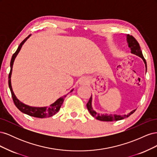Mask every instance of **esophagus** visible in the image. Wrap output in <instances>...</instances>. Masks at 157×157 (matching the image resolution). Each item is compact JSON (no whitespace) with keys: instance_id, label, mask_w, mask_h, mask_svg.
I'll use <instances>...</instances> for the list:
<instances>
[{"instance_id":"1","label":"esophagus","mask_w":157,"mask_h":157,"mask_svg":"<svg viewBox=\"0 0 157 157\" xmlns=\"http://www.w3.org/2000/svg\"><path fill=\"white\" fill-rule=\"evenodd\" d=\"M80 84L81 85H86L88 83V80L86 78H82L80 80Z\"/></svg>"}]
</instances>
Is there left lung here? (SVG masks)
I'll use <instances>...</instances> for the list:
<instances>
[{"mask_svg": "<svg viewBox=\"0 0 157 157\" xmlns=\"http://www.w3.org/2000/svg\"><path fill=\"white\" fill-rule=\"evenodd\" d=\"M127 42L128 44V46L130 48L131 50V53L134 54L137 56L140 57V58H142V59L144 60V63L145 64V67L147 68V63L146 61L144 58V57L142 54V52L141 50L140 44L138 43V42L136 40V39L135 38L130 35H127ZM86 107L88 111L90 112V113L91 114V115L94 117H95L96 119L101 121H107V122H109V121H120L122 119H124V118L128 117L129 116H130L132 114L134 113L136 111L135 110H133L132 111H131L129 114L128 115H103V114H99L96 113L94 109L92 107V96L90 97L88 102L86 104Z\"/></svg>", "mask_w": 157, "mask_h": 157, "instance_id": "left-lung-1", "label": "left lung"}]
</instances>
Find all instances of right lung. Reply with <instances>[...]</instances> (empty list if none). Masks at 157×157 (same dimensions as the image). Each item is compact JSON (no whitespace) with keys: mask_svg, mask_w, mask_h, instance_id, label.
Masks as SVG:
<instances>
[{"mask_svg":"<svg viewBox=\"0 0 157 157\" xmlns=\"http://www.w3.org/2000/svg\"><path fill=\"white\" fill-rule=\"evenodd\" d=\"M31 36L29 35L27 37H26L25 39L23 40L20 46H18V48L17 49L16 52L14 53L12 56V58L11 59L10 61V73H9L8 75V85H9V88H10V92L12 94V97L13 99V101L15 105L17 107V108L20 110L21 112L27 114V115L31 116V117H34L36 118H46V117H50L54 115L56 113H58L59 110V109L62 105V103L64 101V99L66 97L67 95H65L64 96L59 98L58 99H57V101H55L54 103L51 104V105L49 107H31L29 105H27L25 104L21 103L19 99L16 97L15 94H13V92L12 90V85H11V75L12 72V67H13V61L14 59H15L16 57L17 56V54L19 53V52L20 51L22 45L24 44V42L27 40L28 38ZM73 90H71V92L73 91Z\"/></svg>","mask_w":157,"mask_h":157,"instance_id":"1","label":"right lung"}]
</instances>
